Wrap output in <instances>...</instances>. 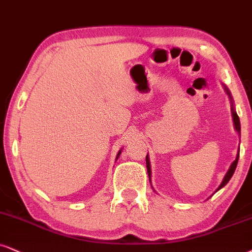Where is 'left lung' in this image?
I'll return each mask as SVG.
<instances>
[{
  "mask_svg": "<svg viewBox=\"0 0 252 252\" xmlns=\"http://www.w3.org/2000/svg\"><path fill=\"white\" fill-rule=\"evenodd\" d=\"M225 91H226V93H228L229 95H230V93H229L228 89H226V88H225ZM232 117H234V124H235V128L237 129V132H238V133H240V132H241V124H240V118H238L237 113H236V112H235L234 110H232ZM238 158H240V153L237 154V158H236V160L234 161V162L231 163L230 168H229L228 173L225 174L224 179H223V181H222V183H221V186H220V187H219V189H217V190H220V189L224 187V186L226 185V183L229 182V180L231 179L232 174L235 173V169H236V167H237ZM146 163H147V172H148V175H151V167H150V160H148V157H146Z\"/></svg>",
  "mask_w": 252,
  "mask_h": 252,
  "instance_id": "obj_1",
  "label": "left lung"
}]
</instances>
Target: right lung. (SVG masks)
I'll use <instances>...</instances> for the list:
<instances>
[{
	"mask_svg": "<svg viewBox=\"0 0 252 252\" xmlns=\"http://www.w3.org/2000/svg\"><path fill=\"white\" fill-rule=\"evenodd\" d=\"M119 154H120V152H119V153H118V157H119ZM117 159H118V158H117Z\"/></svg>",
	"mask_w": 252,
	"mask_h": 252,
	"instance_id": "1",
	"label": "right lung"
}]
</instances>
